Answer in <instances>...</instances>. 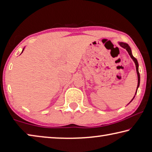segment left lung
<instances>
[{
  "mask_svg": "<svg viewBox=\"0 0 152 152\" xmlns=\"http://www.w3.org/2000/svg\"><path fill=\"white\" fill-rule=\"evenodd\" d=\"M119 45H120V46H121V47H123L124 49H126L127 51L128 52L129 55H130V57H131V58H132L133 61H134V63H135V67H136V71H137V90H136V93H137V88H138V87H139V86H140V73H139V68H138V67H139V65H138V62H137V61L136 58H135L134 57V56H133L132 53V49H131V48H130V47L129 46L128 44L126 43V42H119ZM136 93H135V95H136ZM134 97H135V96L134 97V98H133L132 100L134 99ZM132 100L130 102H132ZM130 102H129V103H130Z\"/></svg>",
  "mask_w": 152,
  "mask_h": 152,
  "instance_id": "obj_1",
  "label": "left lung"
}]
</instances>
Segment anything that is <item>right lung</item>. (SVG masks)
I'll return each mask as SVG.
<instances>
[{
    "mask_svg": "<svg viewBox=\"0 0 152 152\" xmlns=\"http://www.w3.org/2000/svg\"><path fill=\"white\" fill-rule=\"evenodd\" d=\"M24 49H25V48H24ZM24 49H23V50H22V53L23 52V50H24Z\"/></svg>",
    "mask_w": 152,
    "mask_h": 152,
    "instance_id": "1",
    "label": "right lung"
}]
</instances>
